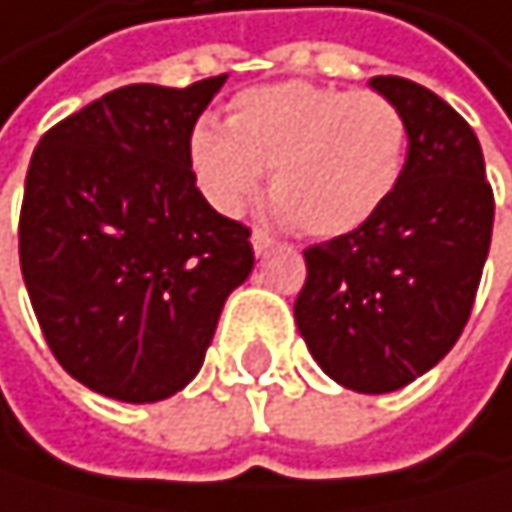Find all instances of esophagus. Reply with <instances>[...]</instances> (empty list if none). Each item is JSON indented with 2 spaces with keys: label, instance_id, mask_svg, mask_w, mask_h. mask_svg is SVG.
I'll use <instances>...</instances> for the list:
<instances>
[{
  "label": "esophagus",
  "instance_id": "34e87169",
  "mask_svg": "<svg viewBox=\"0 0 512 512\" xmlns=\"http://www.w3.org/2000/svg\"><path fill=\"white\" fill-rule=\"evenodd\" d=\"M250 244H253V250H256V256H265L271 247H275V237L271 234H265V231H253V237H250Z\"/></svg>",
  "mask_w": 512,
  "mask_h": 512
}]
</instances>
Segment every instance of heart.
Masks as SVG:
<instances>
[{"label":"heart","instance_id":"heart-1","mask_svg":"<svg viewBox=\"0 0 512 512\" xmlns=\"http://www.w3.org/2000/svg\"><path fill=\"white\" fill-rule=\"evenodd\" d=\"M405 160L408 120L392 98L302 79L241 92L225 129L203 123L191 135V169L219 213H241L271 172L275 206L315 237L371 222Z\"/></svg>","mask_w":512,"mask_h":512}]
</instances>
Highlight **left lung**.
Listing matches in <instances>:
<instances>
[{"label":"left lung","instance_id":"left-lung-1","mask_svg":"<svg viewBox=\"0 0 512 512\" xmlns=\"http://www.w3.org/2000/svg\"><path fill=\"white\" fill-rule=\"evenodd\" d=\"M371 86L408 120L402 182L371 222L302 253L293 315L327 377L380 395L439 364L467 327L494 194L479 138L448 101L402 76Z\"/></svg>","mask_w":512,"mask_h":512}]
</instances>
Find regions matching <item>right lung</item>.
<instances>
[{
    "label": "right lung",
    "instance_id": "add662e5",
    "mask_svg": "<svg viewBox=\"0 0 512 512\" xmlns=\"http://www.w3.org/2000/svg\"><path fill=\"white\" fill-rule=\"evenodd\" d=\"M222 83L107 92L45 132L27 169L18 253L42 337L73 380L120 402L185 389L253 271L250 228L216 213L191 169Z\"/></svg>",
    "mask_w": 512,
    "mask_h": 512
}]
</instances>
